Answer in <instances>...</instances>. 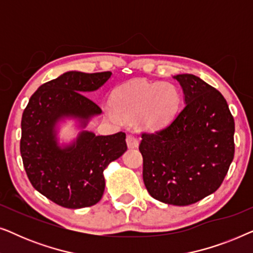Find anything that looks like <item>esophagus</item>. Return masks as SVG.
I'll return each mask as SVG.
<instances>
[{
    "label": "esophagus",
    "instance_id": "esophagus-1",
    "mask_svg": "<svg viewBox=\"0 0 253 253\" xmlns=\"http://www.w3.org/2000/svg\"><path fill=\"white\" fill-rule=\"evenodd\" d=\"M126 145L129 148H136L139 145V140L133 134H127L126 136Z\"/></svg>",
    "mask_w": 253,
    "mask_h": 253
}]
</instances>
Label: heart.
<instances>
[{"instance_id":"b5f03b06","label":"heart","mask_w":253,"mask_h":253,"mask_svg":"<svg viewBox=\"0 0 253 253\" xmlns=\"http://www.w3.org/2000/svg\"><path fill=\"white\" fill-rule=\"evenodd\" d=\"M181 92L171 83L132 81L119 86L113 94L114 108L109 117L120 121L138 117L139 126L146 130H158L174 119L181 106Z\"/></svg>"}]
</instances>
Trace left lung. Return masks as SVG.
<instances>
[{
	"instance_id": "obj_1",
	"label": "left lung",
	"mask_w": 253,
	"mask_h": 253,
	"mask_svg": "<svg viewBox=\"0 0 253 253\" xmlns=\"http://www.w3.org/2000/svg\"><path fill=\"white\" fill-rule=\"evenodd\" d=\"M184 108L154 133H143V179L154 199L186 206L220 188L234 159L235 122L223 95L195 75L174 76Z\"/></svg>"
}]
</instances>
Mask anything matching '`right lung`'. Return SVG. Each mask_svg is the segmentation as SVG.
I'll return each instance as SVG.
<instances>
[{"label": "right lung", "mask_w": 253, "mask_h": 253, "mask_svg": "<svg viewBox=\"0 0 253 253\" xmlns=\"http://www.w3.org/2000/svg\"><path fill=\"white\" fill-rule=\"evenodd\" d=\"M110 71H68L44 83L31 96L22 117L20 154L33 188L57 205H95L105 191L103 170L126 151V133L96 136L82 130L70 144L58 143V123L77 120L85 129L102 110L85 94L99 89Z\"/></svg>", "instance_id": "1"}]
</instances>
